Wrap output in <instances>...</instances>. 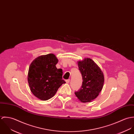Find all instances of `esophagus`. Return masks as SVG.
<instances>
[{
  "instance_id": "esophagus-1",
  "label": "esophagus",
  "mask_w": 134,
  "mask_h": 134,
  "mask_svg": "<svg viewBox=\"0 0 134 134\" xmlns=\"http://www.w3.org/2000/svg\"><path fill=\"white\" fill-rule=\"evenodd\" d=\"M65 81H66V82L67 83H69L70 82V79H67V80H65Z\"/></svg>"
}]
</instances>
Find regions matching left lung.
Masks as SVG:
<instances>
[{
	"instance_id": "8db88e82",
	"label": "left lung",
	"mask_w": 134,
	"mask_h": 134,
	"mask_svg": "<svg viewBox=\"0 0 134 134\" xmlns=\"http://www.w3.org/2000/svg\"><path fill=\"white\" fill-rule=\"evenodd\" d=\"M77 64L83 81L81 89L75 94L80 102H90L96 99L103 89L104 74L98 65L89 58L78 61Z\"/></svg>"
}]
</instances>
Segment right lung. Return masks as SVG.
<instances>
[{"mask_svg":"<svg viewBox=\"0 0 134 134\" xmlns=\"http://www.w3.org/2000/svg\"><path fill=\"white\" fill-rule=\"evenodd\" d=\"M58 62L53 54L42 55L30 64L28 82L30 91L38 98L46 100L55 95L59 88L65 81L62 79L61 69L56 68Z\"/></svg>","mask_w":134,"mask_h":134,"instance_id":"obj_1","label":"right lung"}]
</instances>
